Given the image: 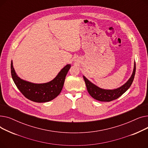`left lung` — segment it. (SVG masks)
<instances>
[{
	"label": "left lung",
	"mask_w": 148,
	"mask_h": 148,
	"mask_svg": "<svg viewBox=\"0 0 148 148\" xmlns=\"http://www.w3.org/2000/svg\"><path fill=\"white\" fill-rule=\"evenodd\" d=\"M136 73V63L134 62V69L133 73L131 76L129 80L123 84L122 86L113 90L110 89H101L94 83L90 82L88 79H86L83 75V79L84 80L86 86L87 88V90L89 92L90 95L94 98V99L99 101H106L109 102L111 101L114 100L120 97L122 94H123L131 86V85L133 82L134 75Z\"/></svg>",
	"instance_id": "obj_1"
}]
</instances>
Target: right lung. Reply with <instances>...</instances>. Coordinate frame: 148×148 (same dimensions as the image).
Returning a JSON list of instances; mask_svg holds the SVG:
<instances>
[{
  "mask_svg": "<svg viewBox=\"0 0 148 148\" xmlns=\"http://www.w3.org/2000/svg\"><path fill=\"white\" fill-rule=\"evenodd\" d=\"M70 68L71 65H66L53 80L40 84L33 83L20 79L15 71L12 60L11 64V72L14 83L26 98L36 103H45L53 100L59 95Z\"/></svg>",
  "mask_w": 148,
  "mask_h": 148,
  "instance_id": "right-lung-1",
  "label": "right lung"
}]
</instances>
